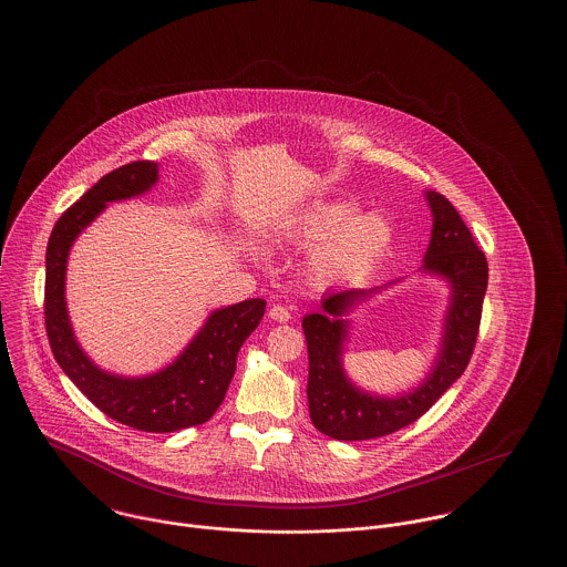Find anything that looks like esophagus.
Listing matches in <instances>:
<instances>
[{
	"instance_id": "1",
	"label": "esophagus",
	"mask_w": 567,
	"mask_h": 567,
	"mask_svg": "<svg viewBox=\"0 0 567 567\" xmlns=\"http://www.w3.org/2000/svg\"><path fill=\"white\" fill-rule=\"evenodd\" d=\"M270 319L278 321V323H287V321L291 319V312H289V308H285V306H271Z\"/></svg>"
}]
</instances>
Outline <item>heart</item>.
<instances>
[{"mask_svg":"<svg viewBox=\"0 0 567 567\" xmlns=\"http://www.w3.org/2000/svg\"><path fill=\"white\" fill-rule=\"evenodd\" d=\"M285 236L310 246L308 278L329 287L372 268L393 240V225L380 213H354L352 202L331 199L299 210L285 227Z\"/></svg>","mask_w":567,"mask_h":567,"instance_id":"b5f03b06","label":"heart"}]
</instances>
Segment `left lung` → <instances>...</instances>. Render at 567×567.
<instances>
[{
    "mask_svg": "<svg viewBox=\"0 0 567 567\" xmlns=\"http://www.w3.org/2000/svg\"><path fill=\"white\" fill-rule=\"evenodd\" d=\"M432 208V240L421 274L442 278L449 306L442 323L440 349L423 382L400 395H377L354 384L344 370V351L351 338V312L384 291L344 289L324 293L321 310L306 315L301 327L308 342V408L312 425L333 440H372L398 432L423 416L457 380L474 351L488 280L485 252L474 243L455 206L440 193L425 190Z\"/></svg>",
    "mask_w": 567,
    "mask_h": 567,
    "instance_id": "8db88e82",
    "label": "left lung"
}]
</instances>
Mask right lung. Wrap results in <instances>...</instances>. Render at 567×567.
Listing matches in <instances>:
<instances>
[{
	"mask_svg": "<svg viewBox=\"0 0 567 567\" xmlns=\"http://www.w3.org/2000/svg\"><path fill=\"white\" fill-rule=\"evenodd\" d=\"M159 181L155 162H134L100 178L54 223L47 246L44 317L54 359L68 378L110 419L140 432L169 433L206 423L223 404L236 372L238 351L261 323L264 299L216 308L183 352L146 377L102 370L82 351L65 301V271L72 244L106 210L110 202L132 199Z\"/></svg>",
	"mask_w": 567,
	"mask_h": 567,
	"instance_id": "add662e5",
	"label": "right lung"
}]
</instances>
